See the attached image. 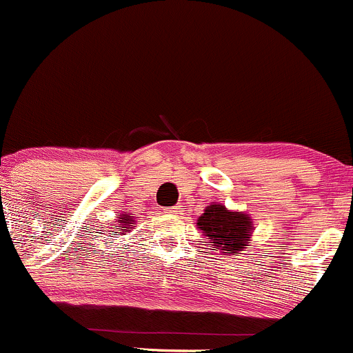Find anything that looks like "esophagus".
I'll return each mask as SVG.
<instances>
[{
    "mask_svg": "<svg viewBox=\"0 0 353 353\" xmlns=\"http://www.w3.org/2000/svg\"><path fill=\"white\" fill-rule=\"evenodd\" d=\"M183 211H185V205H181V204L173 205V208L170 209V212H172L173 216H181V214H183Z\"/></svg>",
    "mask_w": 353,
    "mask_h": 353,
    "instance_id": "obj_1",
    "label": "esophagus"
}]
</instances>
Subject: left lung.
<instances>
[{
	"label": "left lung",
	"instance_id": "8db88e82",
	"mask_svg": "<svg viewBox=\"0 0 353 353\" xmlns=\"http://www.w3.org/2000/svg\"><path fill=\"white\" fill-rule=\"evenodd\" d=\"M197 228L209 239L211 250L236 256L250 243L254 226L245 212L230 211L223 204H211L199 216Z\"/></svg>",
	"mask_w": 353,
	"mask_h": 353
}]
</instances>
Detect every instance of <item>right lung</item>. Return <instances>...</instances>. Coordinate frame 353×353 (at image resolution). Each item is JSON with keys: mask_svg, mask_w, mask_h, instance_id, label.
<instances>
[{"mask_svg": "<svg viewBox=\"0 0 353 353\" xmlns=\"http://www.w3.org/2000/svg\"><path fill=\"white\" fill-rule=\"evenodd\" d=\"M117 218H118L117 219L118 228L114 230L113 235H118V233H120V235H125V232H128V228H132V226H134V218L128 214H118Z\"/></svg>", "mask_w": 353, "mask_h": 353, "instance_id": "add662e5", "label": "right lung"}]
</instances>
